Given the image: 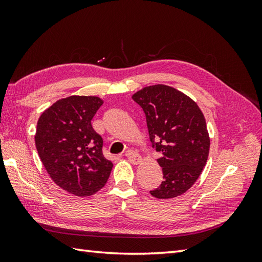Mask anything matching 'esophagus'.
<instances>
[{
    "label": "esophagus",
    "mask_w": 262,
    "mask_h": 262,
    "mask_svg": "<svg viewBox=\"0 0 262 262\" xmlns=\"http://www.w3.org/2000/svg\"><path fill=\"white\" fill-rule=\"evenodd\" d=\"M126 158L130 161L133 164H138L141 162V157L140 154L135 151H132V149H128V151L125 153Z\"/></svg>",
    "instance_id": "1"
}]
</instances>
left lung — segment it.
Segmentation results:
<instances>
[{
    "mask_svg": "<svg viewBox=\"0 0 262 262\" xmlns=\"http://www.w3.org/2000/svg\"><path fill=\"white\" fill-rule=\"evenodd\" d=\"M132 98L145 114L152 147L162 153L158 163L163 181L149 193L159 199L180 196L207 162L210 141L202 110L185 93L163 84L144 88Z\"/></svg>",
    "mask_w": 262,
    "mask_h": 262,
    "instance_id": "1",
    "label": "left lung"
}]
</instances>
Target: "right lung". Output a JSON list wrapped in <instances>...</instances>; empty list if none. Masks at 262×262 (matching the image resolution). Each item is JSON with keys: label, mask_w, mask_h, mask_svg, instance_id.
Listing matches in <instances>:
<instances>
[{"label": "right lung", "mask_w": 262, "mask_h": 262, "mask_svg": "<svg viewBox=\"0 0 262 262\" xmlns=\"http://www.w3.org/2000/svg\"><path fill=\"white\" fill-rule=\"evenodd\" d=\"M98 97L60 99L39 117L35 136L41 162L53 181L75 196H91L108 181L113 163L103 157L102 137L91 120Z\"/></svg>", "instance_id": "1"}]
</instances>
